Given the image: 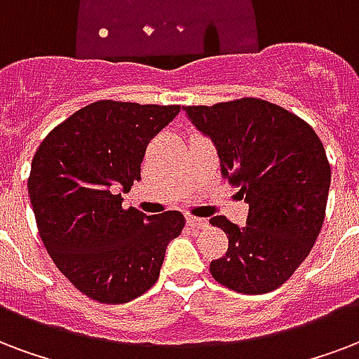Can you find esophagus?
<instances>
[{
    "instance_id": "esophagus-1",
    "label": "esophagus",
    "mask_w": 359,
    "mask_h": 359,
    "mask_svg": "<svg viewBox=\"0 0 359 359\" xmlns=\"http://www.w3.org/2000/svg\"><path fill=\"white\" fill-rule=\"evenodd\" d=\"M186 222H188L190 228H199V229L209 226V222H207L205 218H198V216H188V218H186Z\"/></svg>"
}]
</instances>
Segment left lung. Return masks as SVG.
<instances>
[{
	"instance_id": "8db88e82",
	"label": "left lung",
	"mask_w": 359,
	"mask_h": 359,
	"mask_svg": "<svg viewBox=\"0 0 359 359\" xmlns=\"http://www.w3.org/2000/svg\"><path fill=\"white\" fill-rule=\"evenodd\" d=\"M218 150L222 175L248 203L245 228L226 216L210 224L228 235V252L210 262L216 283L239 294L283 286L307 258L325 216L332 168L314 130L280 105L241 97L184 107Z\"/></svg>"
}]
</instances>
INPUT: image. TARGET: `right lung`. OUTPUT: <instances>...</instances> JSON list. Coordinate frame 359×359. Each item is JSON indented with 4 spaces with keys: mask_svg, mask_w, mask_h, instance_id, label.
Listing matches in <instances>:
<instances>
[{
    "mask_svg": "<svg viewBox=\"0 0 359 359\" xmlns=\"http://www.w3.org/2000/svg\"><path fill=\"white\" fill-rule=\"evenodd\" d=\"M179 111L95 101L56 126L32 160L27 194L41 241L62 275L97 303H128L152 288L169 241L184 228L179 210L144 216L122 207L150 139Z\"/></svg>",
    "mask_w": 359,
    "mask_h": 359,
    "instance_id": "1",
    "label": "right lung"
}]
</instances>
